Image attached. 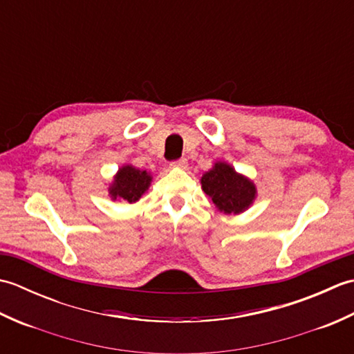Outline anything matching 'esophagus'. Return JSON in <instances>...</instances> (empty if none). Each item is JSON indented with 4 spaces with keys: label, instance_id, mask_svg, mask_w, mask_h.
<instances>
[{
    "label": "esophagus",
    "instance_id": "34e87169",
    "mask_svg": "<svg viewBox=\"0 0 354 354\" xmlns=\"http://www.w3.org/2000/svg\"><path fill=\"white\" fill-rule=\"evenodd\" d=\"M187 165H189V162H187L185 158H181V160L178 161H173L170 164V167H176V169H187Z\"/></svg>",
    "mask_w": 354,
    "mask_h": 354
}]
</instances>
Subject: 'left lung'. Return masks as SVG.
<instances>
[{"instance_id": "left-lung-1", "label": "left lung", "mask_w": 354, "mask_h": 354, "mask_svg": "<svg viewBox=\"0 0 354 354\" xmlns=\"http://www.w3.org/2000/svg\"><path fill=\"white\" fill-rule=\"evenodd\" d=\"M201 185L217 212L223 214H242L251 208L257 198V187L252 179L225 161H216L213 167L202 175Z\"/></svg>"}]
</instances>
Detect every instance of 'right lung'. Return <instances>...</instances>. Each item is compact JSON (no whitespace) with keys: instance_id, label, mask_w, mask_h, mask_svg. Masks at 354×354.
Masks as SVG:
<instances>
[{"instance_id":"right-lung-1","label":"right lung","mask_w":354,"mask_h":354,"mask_svg":"<svg viewBox=\"0 0 354 354\" xmlns=\"http://www.w3.org/2000/svg\"><path fill=\"white\" fill-rule=\"evenodd\" d=\"M152 179L150 171L141 170L132 164H123L109 183L108 193L112 201L135 204L149 190Z\"/></svg>"}]
</instances>
